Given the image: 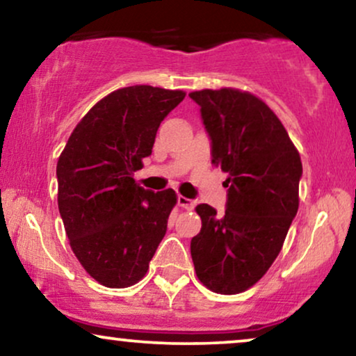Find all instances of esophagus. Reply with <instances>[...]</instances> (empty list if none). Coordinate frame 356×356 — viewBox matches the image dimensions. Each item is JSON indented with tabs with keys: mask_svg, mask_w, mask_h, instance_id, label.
Here are the masks:
<instances>
[{
	"mask_svg": "<svg viewBox=\"0 0 356 356\" xmlns=\"http://www.w3.org/2000/svg\"><path fill=\"white\" fill-rule=\"evenodd\" d=\"M177 202H179V207L186 208V210H192V208L195 207V202L191 200V198L184 197V195H179L177 197Z\"/></svg>",
	"mask_w": 356,
	"mask_h": 356,
	"instance_id": "34e87169",
	"label": "esophagus"
}]
</instances>
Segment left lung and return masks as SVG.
Wrapping results in <instances>:
<instances>
[{
    "label": "left lung",
    "instance_id": "left-lung-1",
    "mask_svg": "<svg viewBox=\"0 0 356 356\" xmlns=\"http://www.w3.org/2000/svg\"><path fill=\"white\" fill-rule=\"evenodd\" d=\"M202 108L213 164L229 174L226 211L197 205L191 243L198 280L220 295L254 286L278 257L300 207L302 164L280 118L262 99L234 88L188 94Z\"/></svg>",
    "mask_w": 356,
    "mask_h": 356
}]
</instances>
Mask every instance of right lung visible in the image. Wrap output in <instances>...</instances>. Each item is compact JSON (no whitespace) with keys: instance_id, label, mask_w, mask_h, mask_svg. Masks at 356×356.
<instances>
[{"instance_id":"add662e5","label":"right lung","mask_w":356,"mask_h":356,"mask_svg":"<svg viewBox=\"0 0 356 356\" xmlns=\"http://www.w3.org/2000/svg\"><path fill=\"white\" fill-rule=\"evenodd\" d=\"M184 97L181 89L146 84L117 89L79 120L61 151L56 177L66 236L83 268L104 286L138 283L164 238L177 193L146 191L134 174Z\"/></svg>"}]
</instances>
